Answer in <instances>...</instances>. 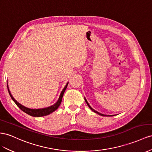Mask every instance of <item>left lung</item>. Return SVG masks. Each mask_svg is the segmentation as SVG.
<instances>
[{
    "label": "left lung",
    "instance_id": "8db88e82",
    "mask_svg": "<svg viewBox=\"0 0 152 152\" xmlns=\"http://www.w3.org/2000/svg\"><path fill=\"white\" fill-rule=\"evenodd\" d=\"M84 100H85V101H86V104H87V105H88V107H89L90 109H91V110H92L93 112H95V113H97L98 114H99V115H101V116H110V115H105V114H101V113H98V112L96 111V110H94V109H93V108L91 107L89 105V104H88V102H87V100H86V98H84Z\"/></svg>",
    "mask_w": 152,
    "mask_h": 152
}]
</instances>
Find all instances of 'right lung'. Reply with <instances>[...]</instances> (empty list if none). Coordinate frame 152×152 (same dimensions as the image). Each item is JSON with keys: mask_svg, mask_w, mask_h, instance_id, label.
<instances>
[{"mask_svg": "<svg viewBox=\"0 0 152 152\" xmlns=\"http://www.w3.org/2000/svg\"><path fill=\"white\" fill-rule=\"evenodd\" d=\"M68 84V83L66 84V86H65V87L63 89V91H61L59 99H58V100H57V102H56L55 104H54V105H52V106L48 107H47V108L38 109H32L27 108V107H26L23 106L22 105H21L20 104H19L18 102L15 99V98H13V96H12V95L11 94V92L10 91L9 87H8L7 83V87L8 92H9V94H10L11 98H12V100L14 101V102L16 104V105H17L18 107L22 110V111H23L24 113H26L27 114H28V115L32 116H34V117H41V116H44L48 115V114H50V113L55 111V110L57 109H58V107H59L61 103V101H62V98H63V95H64V93L65 90H66V89L67 88Z\"/></svg>", "mask_w": 152, "mask_h": 152, "instance_id": "right-lung-1", "label": "right lung"}]
</instances>
